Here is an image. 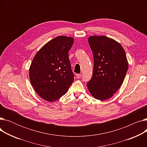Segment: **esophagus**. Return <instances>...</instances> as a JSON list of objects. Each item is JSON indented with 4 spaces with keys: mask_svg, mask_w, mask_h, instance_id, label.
<instances>
[{
    "mask_svg": "<svg viewBox=\"0 0 147 147\" xmlns=\"http://www.w3.org/2000/svg\"><path fill=\"white\" fill-rule=\"evenodd\" d=\"M82 77V74H76V78L78 79H80Z\"/></svg>",
    "mask_w": 147,
    "mask_h": 147,
    "instance_id": "1",
    "label": "esophagus"
}]
</instances>
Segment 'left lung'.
<instances>
[{
	"instance_id": "1",
	"label": "left lung",
	"mask_w": 147,
	"mask_h": 147,
	"mask_svg": "<svg viewBox=\"0 0 147 147\" xmlns=\"http://www.w3.org/2000/svg\"><path fill=\"white\" fill-rule=\"evenodd\" d=\"M94 55V70L87 86L95 99L104 101L112 97L120 88L128 69L126 52L121 45L104 36H90Z\"/></svg>"
}]
</instances>
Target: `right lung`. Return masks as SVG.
I'll return each mask as SVG.
<instances>
[{
	"mask_svg": "<svg viewBox=\"0 0 147 147\" xmlns=\"http://www.w3.org/2000/svg\"><path fill=\"white\" fill-rule=\"evenodd\" d=\"M71 37L59 36L46 43L34 56L29 69L30 82L42 98L55 101L66 94L74 81L68 52Z\"/></svg>",
	"mask_w": 147,
	"mask_h": 147,
	"instance_id": "add662e5",
	"label": "right lung"
}]
</instances>
